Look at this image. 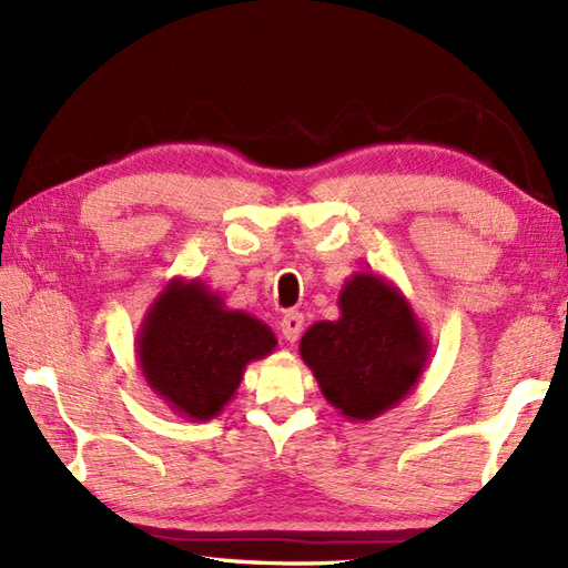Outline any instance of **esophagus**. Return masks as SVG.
<instances>
[{"mask_svg": "<svg viewBox=\"0 0 568 568\" xmlns=\"http://www.w3.org/2000/svg\"><path fill=\"white\" fill-rule=\"evenodd\" d=\"M303 324H305L303 312H297V310L285 312L283 320H281V332H283L285 339L287 342H297L300 334H303Z\"/></svg>", "mask_w": 568, "mask_h": 568, "instance_id": "34e87169", "label": "esophagus"}]
</instances>
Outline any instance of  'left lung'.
Wrapping results in <instances>:
<instances>
[{
  "mask_svg": "<svg viewBox=\"0 0 568 568\" xmlns=\"http://www.w3.org/2000/svg\"><path fill=\"white\" fill-rule=\"evenodd\" d=\"M339 310V320L317 322L303 334L300 356L339 415L376 419L415 390L432 344L400 287L378 273L348 277Z\"/></svg>",
  "mask_w": 568,
  "mask_h": 568,
  "instance_id": "8db88e82",
  "label": "left lung"
}]
</instances>
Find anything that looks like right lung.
Wrapping results in <instances>:
<instances>
[{
  "mask_svg": "<svg viewBox=\"0 0 568 568\" xmlns=\"http://www.w3.org/2000/svg\"><path fill=\"white\" fill-rule=\"evenodd\" d=\"M275 344L268 324L229 310L197 277H173L141 322L136 358L149 388L175 415L207 422L232 400L251 361Z\"/></svg>",
  "mask_w": 568,
  "mask_h": 568,
  "instance_id": "add662e5",
  "label": "right lung"
}]
</instances>
